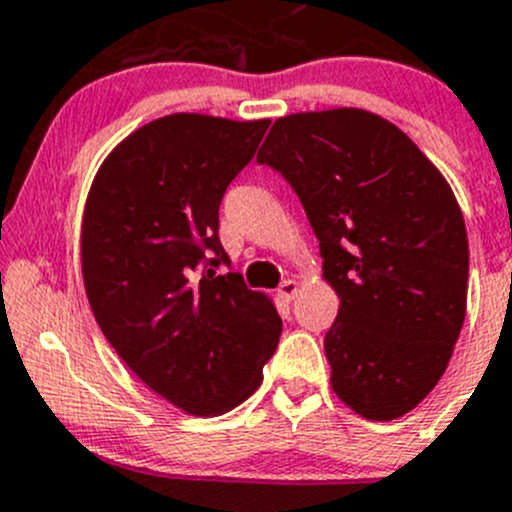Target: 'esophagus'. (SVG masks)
I'll return each mask as SVG.
<instances>
[{
	"instance_id": "34e87169",
	"label": "esophagus",
	"mask_w": 512,
	"mask_h": 512,
	"mask_svg": "<svg viewBox=\"0 0 512 512\" xmlns=\"http://www.w3.org/2000/svg\"><path fill=\"white\" fill-rule=\"evenodd\" d=\"M298 291H300V283L293 281V278H286V281H283L281 286H278V298H281V300H293L295 295H298Z\"/></svg>"
}]
</instances>
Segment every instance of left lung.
Wrapping results in <instances>:
<instances>
[{
	"label": "left lung",
	"instance_id": "8db88e82",
	"mask_svg": "<svg viewBox=\"0 0 512 512\" xmlns=\"http://www.w3.org/2000/svg\"><path fill=\"white\" fill-rule=\"evenodd\" d=\"M256 160L291 182L340 298L325 335L337 399L370 421L412 412L466 318L468 236L446 177L362 108L283 115Z\"/></svg>",
	"mask_w": 512,
	"mask_h": 512
}]
</instances>
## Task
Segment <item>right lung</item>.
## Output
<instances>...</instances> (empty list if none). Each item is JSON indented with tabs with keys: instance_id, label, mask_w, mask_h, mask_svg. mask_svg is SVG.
Instances as JSON below:
<instances>
[{
	"instance_id": "1",
	"label": "right lung",
	"mask_w": 512,
	"mask_h": 512,
	"mask_svg": "<svg viewBox=\"0 0 512 512\" xmlns=\"http://www.w3.org/2000/svg\"><path fill=\"white\" fill-rule=\"evenodd\" d=\"M268 120L172 113L110 150L81 224L83 286L120 360L192 416H219L256 392L281 337L266 293L249 291L219 241V204ZM214 253L207 272L203 256Z\"/></svg>"
}]
</instances>
